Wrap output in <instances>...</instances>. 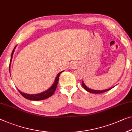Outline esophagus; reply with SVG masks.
I'll list each match as a JSON object with an SVG mask.
<instances>
[{
  "label": "esophagus",
  "instance_id": "1",
  "mask_svg": "<svg viewBox=\"0 0 132 132\" xmlns=\"http://www.w3.org/2000/svg\"><path fill=\"white\" fill-rule=\"evenodd\" d=\"M72 65L73 67H74V66H75V65Z\"/></svg>",
  "mask_w": 132,
  "mask_h": 132
}]
</instances>
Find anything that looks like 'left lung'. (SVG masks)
<instances>
[{
    "instance_id": "8db88e82",
    "label": "left lung",
    "mask_w": 132,
    "mask_h": 132,
    "mask_svg": "<svg viewBox=\"0 0 132 132\" xmlns=\"http://www.w3.org/2000/svg\"><path fill=\"white\" fill-rule=\"evenodd\" d=\"M82 86L84 87V88L86 90L87 92H89V93H96V94H100V93H104V92H106L107 91L111 90V88H109V89H106V90H92V89H90L87 87L85 84L84 83V82L82 81Z\"/></svg>"
}]
</instances>
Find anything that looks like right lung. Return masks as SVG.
Segmentation results:
<instances>
[{
  "instance_id": "right-lung-1",
  "label": "right lung",
  "mask_w": 132,
  "mask_h": 132,
  "mask_svg": "<svg viewBox=\"0 0 132 132\" xmlns=\"http://www.w3.org/2000/svg\"><path fill=\"white\" fill-rule=\"evenodd\" d=\"M16 45L15 46L14 49L13 50V51L12 52V55H11V62H10V65H9V70H10V67H11V62L12 59V56H13V55L14 53V51H15V48ZM63 71L60 72V73H58L56 76L55 80V81L54 82V84H52V86L50 87L49 89H48L47 90L45 91V92L39 93V94H26V93H24L23 92H21V91L19 90L18 89V92L20 93L22 96L23 97H25V98L28 99V100H34V101H38V100H45L46 98H48V97H51V96L53 95L54 92H55V90L56 88V86H57L58 82V80H59V77L60 74H61V72Z\"/></svg>"
}]
</instances>
